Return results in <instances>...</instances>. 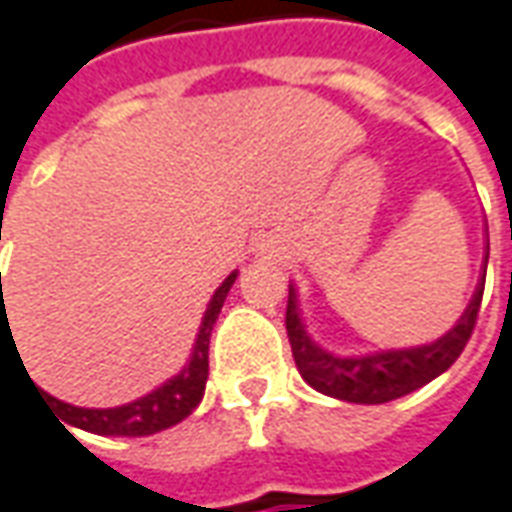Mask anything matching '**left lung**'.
<instances>
[{"label":"left lung","instance_id":"obj_1","mask_svg":"<svg viewBox=\"0 0 512 512\" xmlns=\"http://www.w3.org/2000/svg\"><path fill=\"white\" fill-rule=\"evenodd\" d=\"M485 231H488V222H485ZM488 250H491V245L485 239L482 276H479L477 290L463 309L460 320L438 340L410 345V348H384V351H370V354H357V357L331 354L317 340H312V334L306 331L298 290H295V284H290L287 337H290L292 357L301 370L303 382L315 387L323 396L340 398L348 404H384V401L407 396L432 379H438L440 373L449 370L454 359L463 354L465 343L474 331L482 290H485Z\"/></svg>","mask_w":512,"mask_h":512}]
</instances>
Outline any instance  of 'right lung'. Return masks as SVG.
Masks as SVG:
<instances>
[{
    "label": "right lung",
    "mask_w": 512,
    "mask_h": 512,
    "mask_svg": "<svg viewBox=\"0 0 512 512\" xmlns=\"http://www.w3.org/2000/svg\"><path fill=\"white\" fill-rule=\"evenodd\" d=\"M239 273H231V276L222 281L217 292L211 295L209 306L203 312V320H200V329H197L195 345H192V357L186 359L183 365L172 379H167L164 384H158L155 390H150L147 396L136 398L130 404H122V407H105V410H97V407H74V404H66L61 398L49 396L41 387H35L41 396H44V404L52 407V412H58V421L69 426H77V429H86V432H94V435H111V438H144V435H155L161 429H169V426L181 424L186 415H192L197 404L203 401V393H206V379H209V340L211 329L220 317V309L228 292L234 287V281ZM10 326H2V334H7ZM35 384V382H33Z\"/></svg>",
    "instance_id": "add662e5"
}]
</instances>
